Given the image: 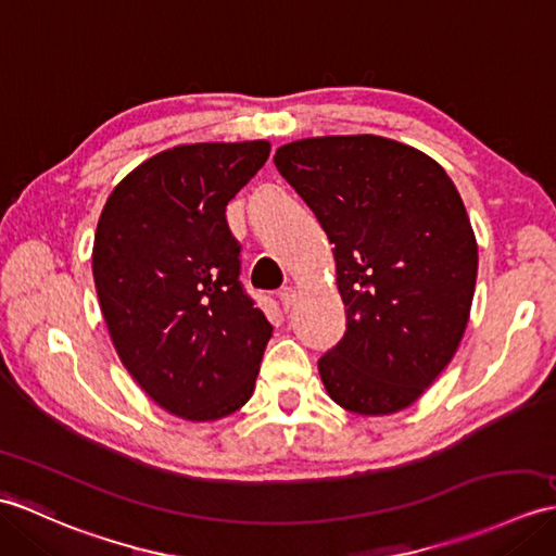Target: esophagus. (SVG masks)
I'll return each mask as SVG.
<instances>
[{
  "mask_svg": "<svg viewBox=\"0 0 556 556\" xmlns=\"http://www.w3.org/2000/svg\"><path fill=\"white\" fill-rule=\"evenodd\" d=\"M295 295H299V293H295L293 287H283V289L279 291V303H281V307L289 309V307L295 303Z\"/></svg>",
  "mask_w": 556,
  "mask_h": 556,
  "instance_id": "obj_1",
  "label": "esophagus"
}]
</instances>
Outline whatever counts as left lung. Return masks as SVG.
Returning a JSON list of instances; mask_svg holds the SVG:
<instances>
[{
    "instance_id": "8db88e82",
    "label": "left lung",
    "mask_w": 556,
    "mask_h": 556,
    "mask_svg": "<svg viewBox=\"0 0 556 556\" xmlns=\"http://www.w3.org/2000/svg\"><path fill=\"white\" fill-rule=\"evenodd\" d=\"M275 165L333 243L345 333L317 363L327 393L355 415L405 409L469 321L479 249L459 191L426 153L374 135L291 141Z\"/></svg>"
}]
</instances>
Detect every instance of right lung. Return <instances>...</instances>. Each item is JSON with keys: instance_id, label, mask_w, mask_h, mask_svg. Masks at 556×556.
Masks as SVG:
<instances>
[{"instance_id": "1", "label": "right lung", "mask_w": 556, "mask_h": 556, "mask_svg": "<svg viewBox=\"0 0 556 556\" xmlns=\"http://www.w3.org/2000/svg\"><path fill=\"white\" fill-rule=\"evenodd\" d=\"M267 141L187 144L127 175L103 205L94 283L125 369L175 417L213 421L253 393L273 325L239 281L227 203Z\"/></svg>"}]
</instances>
